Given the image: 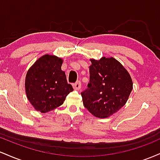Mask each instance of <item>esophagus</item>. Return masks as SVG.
Here are the masks:
<instances>
[{"instance_id":"esophagus-1","label":"esophagus","mask_w":160,"mask_h":160,"mask_svg":"<svg viewBox=\"0 0 160 160\" xmlns=\"http://www.w3.org/2000/svg\"><path fill=\"white\" fill-rule=\"evenodd\" d=\"M73 87H74L75 90H79L81 88V82L80 81H77L75 83L73 84Z\"/></svg>"}]
</instances>
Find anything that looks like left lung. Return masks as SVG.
Masks as SVG:
<instances>
[{
	"label": "left lung",
	"instance_id": "obj_1",
	"mask_svg": "<svg viewBox=\"0 0 160 160\" xmlns=\"http://www.w3.org/2000/svg\"><path fill=\"white\" fill-rule=\"evenodd\" d=\"M89 82L81 92L83 105L92 115L106 118L127 102L133 88L126 69L113 57L90 59Z\"/></svg>",
	"mask_w": 160,
	"mask_h": 160
}]
</instances>
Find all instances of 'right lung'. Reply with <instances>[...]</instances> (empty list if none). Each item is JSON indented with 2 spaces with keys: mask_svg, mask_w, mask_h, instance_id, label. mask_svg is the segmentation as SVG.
<instances>
[{
  "mask_svg": "<svg viewBox=\"0 0 160 160\" xmlns=\"http://www.w3.org/2000/svg\"><path fill=\"white\" fill-rule=\"evenodd\" d=\"M61 58L44 55L28 71L25 78L27 98L37 111L47 113L59 107L74 90L62 71Z\"/></svg>",
  "mask_w": 160,
  "mask_h": 160,
  "instance_id": "add662e5",
  "label": "right lung"
}]
</instances>
